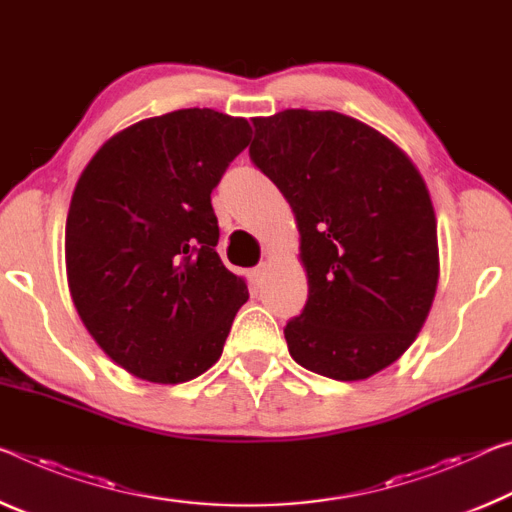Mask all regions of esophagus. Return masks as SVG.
I'll return each mask as SVG.
<instances>
[{
    "label": "esophagus",
    "mask_w": 512,
    "mask_h": 512,
    "mask_svg": "<svg viewBox=\"0 0 512 512\" xmlns=\"http://www.w3.org/2000/svg\"><path fill=\"white\" fill-rule=\"evenodd\" d=\"M264 273H266V264H259V266H255V269H250V280L259 282L264 278Z\"/></svg>",
    "instance_id": "1"
}]
</instances>
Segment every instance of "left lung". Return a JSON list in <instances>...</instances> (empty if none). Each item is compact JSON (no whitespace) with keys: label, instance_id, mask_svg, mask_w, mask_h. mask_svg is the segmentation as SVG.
Here are the masks:
<instances>
[{"label":"left lung","instance_id":"left-lung-1","mask_svg":"<svg viewBox=\"0 0 512 512\" xmlns=\"http://www.w3.org/2000/svg\"><path fill=\"white\" fill-rule=\"evenodd\" d=\"M253 164L294 209L307 303L285 339L300 367L364 380L415 342L440 255L419 170L383 134L337 111L255 118Z\"/></svg>","mask_w":512,"mask_h":512}]
</instances>
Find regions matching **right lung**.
Listing matches in <instances>:
<instances>
[{
    "label": "right lung",
    "mask_w": 512,
    "mask_h": 512,
    "mask_svg": "<svg viewBox=\"0 0 512 512\" xmlns=\"http://www.w3.org/2000/svg\"><path fill=\"white\" fill-rule=\"evenodd\" d=\"M250 134L243 118L180 109L123 129L79 177L66 221L70 296L136 378L186 383L221 358L248 287L216 253L212 191Z\"/></svg>",
    "instance_id": "right-lung-1"
}]
</instances>
